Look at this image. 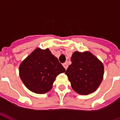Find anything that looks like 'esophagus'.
I'll use <instances>...</instances> for the list:
<instances>
[{"label": "esophagus", "instance_id": "34e87169", "mask_svg": "<svg viewBox=\"0 0 120 120\" xmlns=\"http://www.w3.org/2000/svg\"><path fill=\"white\" fill-rule=\"evenodd\" d=\"M63 67H65V69H67V67H68L67 63H63Z\"/></svg>", "mask_w": 120, "mask_h": 120}]
</instances>
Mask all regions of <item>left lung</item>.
Returning a JSON list of instances; mask_svg holds the SVG:
<instances>
[{"mask_svg":"<svg viewBox=\"0 0 120 120\" xmlns=\"http://www.w3.org/2000/svg\"><path fill=\"white\" fill-rule=\"evenodd\" d=\"M71 64L65 74L72 88L81 95L94 92L101 83L104 67L102 63L90 52L75 51L71 58Z\"/></svg>","mask_w":120,"mask_h":120,"instance_id":"1","label":"left lung"}]
</instances>
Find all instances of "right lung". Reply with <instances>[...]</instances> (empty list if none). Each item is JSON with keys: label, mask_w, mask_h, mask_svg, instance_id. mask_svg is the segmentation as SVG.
<instances>
[{"label": "right lung", "mask_w": 120, "mask_h": 120, "mask_svg": "<svg viewBox=\"0 0 120 120\" xmlns=\"http://www.w3.org/2000/svg\"><path fill=\"white\" fill-rule=\"evenodd\" d=\"M65 71V68L49 49H36L19 67L23 83L30 91L39 94L51 90L56 77Z\"/></svg>", "instance_id": "right-lung-1"}]
</instances>
